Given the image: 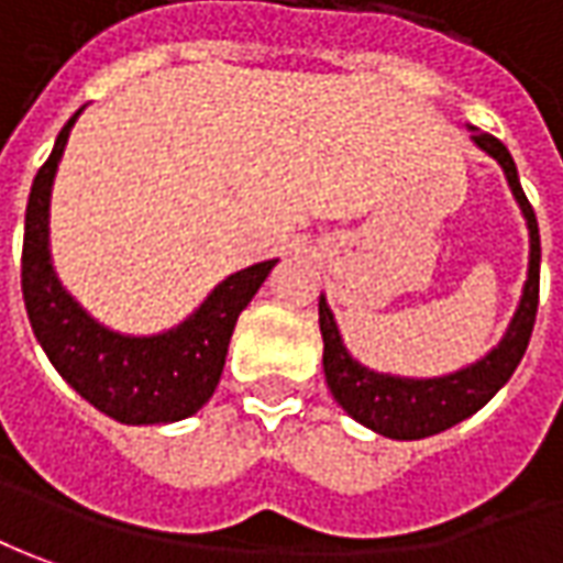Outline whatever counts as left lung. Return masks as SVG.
Listing matches in <instances>:
<instances>
[{
  "mask_svg": "<svg viewBox=\"0 0 563 563\" xmlns=\"http://www.w3.org/2000/svg\"><path fill=\"white\" fill-rule=\"evenodd\" d=\"M472 141L503 166L511 197L521 206V216L527 221V231H530V262H527L521 301H518L515 317L508 323L506 335L499 339V345L487 351L481 361L468 363L456 373H446V376L410 378L378 373V369H369V366H363L361 361L351 357V351L342 342L339 323L330 311V301H327V296H320L323 373H327L332 397L339 400V407L354 422H361L369 431H376L382 438H391V441L431 438V434H441L446 428L459 426L462 419L474 416L518 369L523 351L530 345L533 323H537L539 224L537 216H533V206L523 197L518 166H515L506 144L499 137L487 135V132H477L474 125Z\"/></svg>",
  "mask_w": 563,
  "mask_h": 563,
  "instance_id": "obj_1",
  "label": "left lung"
}]
</instances>
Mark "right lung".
<instances>
[{"mask_svg": "<svg viewBox=\"0 0 563 563\" xmlns=\"http://www.w3.org/2000/svg\"><path fill=\"white\" fill-rule=\"evenodd\" d=\"M82 110L60 129L55 151L36 172L24 218V289L33 335L60 378L95 410L122 426H169L200 410L216 391L233 327L262 289L277 258L243 267L218 283L178 327L153 335H129L98 323L57 280L52 265V187L67 137Z\"/></svg>", "mask_w": 563, "mask_h": 563, "instance_id": "add662e5", "label": "right lung"}]
</instances>
